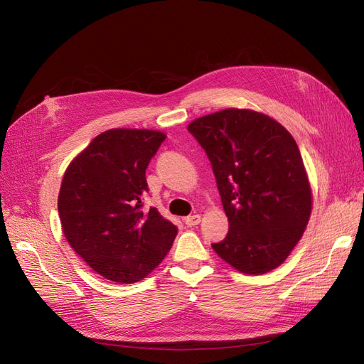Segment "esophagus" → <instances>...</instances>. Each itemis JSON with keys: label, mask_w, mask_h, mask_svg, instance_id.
Instances as JSON below:
<instances>
[{"label": "esophagus", "mask_w": 364, "mask_h": 364, "mask_svg": "<svg viewBox=\"0 0 364 364\" xmlns=\"http://www.w3.org/2000/svg\"><path fill=\"white\" fill-rule=\"evenodd\" d=\"M200 223V215L199 214H194V215H190V217H185V225L191 228V226H196Z\"/></svg>", "instance_id": "34e87169"}]
</instances>
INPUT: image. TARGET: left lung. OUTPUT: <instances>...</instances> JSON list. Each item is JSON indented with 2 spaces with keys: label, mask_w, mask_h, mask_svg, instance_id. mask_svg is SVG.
I'll use <instances>...</instances> for the list:
<instances>
[{
  "label": "left lung",
  "mask_w": 364,
  "mask_h": 364,
  "mask_svg": "<svg viewBox=\"0 0 364 364\" xmlns=\"http://www.w3.org/2000/svg\"><path fill=\"white\" fill-rule=\"evenodd\" d=\"M188 132L211 161L229 220L213 249L241 273L277 269L301 240L313 205L294 138L269 115L234 107L194 119Z\"/></svg>",
  "instance_id": "obj_1"
}]
</instances>
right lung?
Here are the masks:
<instances>
[{
	"instance_id": "add662e5",
	"label": "right lung",
	"mask_w": 364,
	"mask_h": 364,
	"mask_svg": "<svg viewBox=\"0 0 364 364\" xmlns=\"http://www.w3.org/2000/svg\"><path fill=\"white\" fill-rule=\"evenodd\" d=\"M167 135L111 129L95 136L63 174L58 209L63 235L103 278L136 282L159 266L178 235L156 208L142 211L146 170Z\"/></svg>"
}]
</instances>
